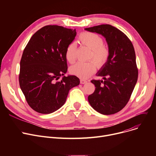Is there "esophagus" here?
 <instances>
[{
  "label": "esophagus",
  "mask_w": 156,
  "mask_h": 156,
  "mask_svg": "<svg viewBox=\"0 0 156 156\" xmlns=\"http://www.w3.org/2000/svg\"><path fill=\"white\" fill-rule=\"evenodd\" d=\"M87 83V81H86V80H83V79L80 80V83H81V84H85V83Z\"/></svg>",
  "instance_id": "esophagus-1"
}]
</instances>
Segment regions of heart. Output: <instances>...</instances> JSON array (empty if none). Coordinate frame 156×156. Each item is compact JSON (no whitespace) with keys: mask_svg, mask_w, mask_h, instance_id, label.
<instances>
[{"mask_svg":"<svg viewBox=\"0 0 156 156\" xmlns=\"http://www.w3.org/2000/svg\"><path fill=\"white\" fill-rule=\"evenodd\" d=\"M79 40L83 45L91 49L90 59H92L98 67L101 68L108 62L109 57V51L104 44V40L94 33L83 32L79 36ZM77 45L76 42L71 43L66 51V58L69 63H73L76 58ZM96 69L95 64L92 62H78L70 68V73L80 78H87L95 72Z\"/></svg>","mask_w":156,"mask_h":156,"instance_id":"b5f03b06","label":"heart"}]
</instances>
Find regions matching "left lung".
<instances>
[{
	"label": "left lung",
	"mask_w": 156,
	"mask_h": 156,
	"mask_svg": "<svg viewBox=\"0 0 156 156\" xmlns=\"http://www.w3.org/2000/svg\"><path fill=\"white\" fill-rule=\"evenodd\" d=\"M85 30L103 36L109 51L108 62L97 73L104 80L91 81L96 88L88 97V102L94 109L102 114H115L126 105L137 81L133 45L124 33L110 24Z\"/></svg>",
	"instance_id": "1"
}]
</instances>
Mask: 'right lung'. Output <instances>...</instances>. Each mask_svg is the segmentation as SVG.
I'll use <instances>...</instances> for the list:
<instances>
[{
    "instance_id": "1",
    "label": "right lung",
    "mask_w": 156,
    "mask_h": 156,
    "mask_svg": "<svg viewBox=\"0 0 156 156\" xmlns=\"http://www.w3.org/2000/svg\"><path fill=\"white\" fill-rule=\"evenodd\" d=\"M76 35L75 29L47 25L34 34L24 49L20 85L34 111L50 114L58 110L70 90L80 84L77 76H64L68 70L66 51Z\"/></svg>"
}]
</instances>
